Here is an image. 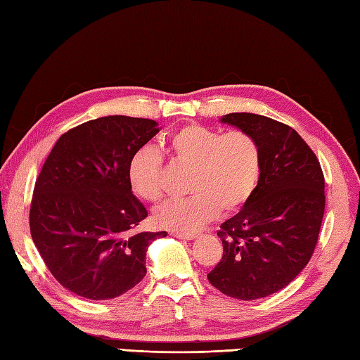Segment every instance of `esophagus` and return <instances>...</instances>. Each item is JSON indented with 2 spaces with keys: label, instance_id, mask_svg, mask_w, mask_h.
Segmentation results:
<instances>
[{
  "label": "esophagus",
  "instance_id": "obj_1",
  "mask_svg": "<svg viewBox=\"0 0 360 360\" xmlns=\"http://www.w3.org/2000/svg\"><path fill=\"white\" fill-rule=\"evenodd\" d=\"M172 237H177V238H183V240H193L197 236L195 234H191V233H171Z\"/></svg>",
  "mask_w": 360,
  "mask_h": 360
}]
</instances>
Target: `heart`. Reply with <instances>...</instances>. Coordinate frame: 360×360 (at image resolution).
I'll return each instance as SVG.
<instances>
[{
  "mask_svg": "<svg viewBox=\"0 0 360 360\" xmlns=\"http://www.w3.org/2000/svg\"><path fill=\"white\" fill-rule=\"evenodd\" d=\"M165 153L177 163L191 165L185 198L158 207L160 226L191 233L220 211L233 212L250 200L259 183L262 155L257 141L245 131L220 134L202 124H186L162 139ZM163 160L154 148H140L127 163V183L143 200L157 203L163 195Z\"/></svg>",
  "mask_w": 360,
  "mask_h": 360,
  "instance_id": "obj_1",
  "label": "heart"
}]
</instances>
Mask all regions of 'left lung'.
I'll list each match as a JSON object with an SVG mask.
<instances>
[{
	"label": "left lung",
	"mask_w": 360,
	"mask_h": 360,
	"mask_svg": "<svg viewBox=\"0 0 360 360\" xmlns=\"http://www.w3.org/2000/svg\"><path fill=\"white\" fill-rule=\"evenodd\" d=\"M220 122L252 135L262 169L250 200L220 225L223 255L207 281L229 297L255 300L281 291L307 266L323 219L325 179L292 127L250 112Z\"/></svg>",
	"instance_id": "left-lung-1"
}]
</instances>
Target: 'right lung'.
I'll list each match as a JSON object with an SVG mask.
<instances>
[{
	"label": "right lung",
	"instance_id": "1",
	"mask_svg": "<svg viewBox=\"0 0 360 360\" xmlns=\"http://www.w3.org/2000/svg\"><path fill=\"white\" fill-rule=\"evenodd\" d=\"M158 131L154 120L101 117L63 134L46 158L30 234L66 290L109 300L146 276L148 246L167 233H135L148 211L127 183V163Z\"/></svg>",
	"mask_w": 360,
	"mask_h": 360
}]
</instances>
